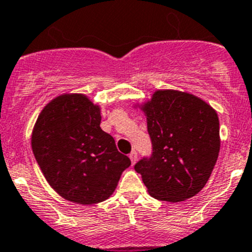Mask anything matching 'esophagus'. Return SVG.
Masks as SVG:
<instances>
[{
  "label": "esophagus",
  "instance_id": "esophagus-1",
  "mask_svg": "<svg viewBox=\"0 0 252 252\" xmlns=\"http://www.w3.org/2000/svg\"><path fill=\"white\" fill-rule=\"evenodd\" d=\"M129 158H130L131 163H135V162L138 161V154H136V151H131L130 154H129Z\"/></svg>",
  "mask_w": 252,
  "mask_h": 252
}]
</instances>
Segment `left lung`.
Listing matches in <instances>:
<instances>
[{
  "mask_svg": "<svg viewBox=\"0 0 252 252\" xmlns=\"http://www.w3.org/2000/svg\"><path fill=\"white\" fill-rule=\"evenodd\" d=\"M152 155L134 166L152 197L179 202L207 183L220 154L217 112L204 100L177 90H157L141 106Z\"/></svg>",
  "mask_w": 252,
  "mask_h": 252,
  "instance_id": "left-lung-1",
  "label": "left lung"
}]
</instances>
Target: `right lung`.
<instances>
[{
    "mask_svg": "<svg viewBox=\"0 0 252 252\" xmlns=\"http://www.w3.org/2000/svg\"><path fill=\"white\" fill-rule=\"evenodd\" d=\"M100 123V106L83 94L53 98L37 117L32 152L48 184L68 201H105L130 166L129 157L117 150Z\"/></svg>",
    "mask_w": 252,
    "mask_h": 252,
    "instance_id": "add662e5",
    "label": "right lung"
}]
</instances>
